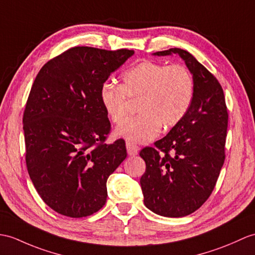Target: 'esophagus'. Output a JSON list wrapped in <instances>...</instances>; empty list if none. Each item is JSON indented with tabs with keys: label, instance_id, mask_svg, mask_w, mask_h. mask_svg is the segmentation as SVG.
<instances>
[{
	"label": "esophagus",
	"instance_id": "obj_1",
	"mask_svg": "<svg viewBox=\"0 0 255 255\" xmlns=\"http://www.w3.org/2000/svg\"><path fill=\"white\" fill-rule=\"evenodd\" d=\"M126 147H127L128 154L131 155V156L137 155L138 152H139V149H140V147L137 144H134V143H132V142H130V141H128L127 143H126Z\"/></svg>",
	"mask_w": 255,
	"mask_h": 255
}]
</instances>
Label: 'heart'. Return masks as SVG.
Returning a JSON list of instances; mask_svg holds the SVG:
<instances>
[{
  "instance_id": "obj_1",
  "label": "heart",
  "mask_w": 255,
  "mask_h": 255,
  "mask_svg": "<svg viewBox=\"0 0 255 255\" xmlns=\"http://www.w3.org/2000/svg\"><path fill=\"white\" fill-rule=\"evenodd\" d=\"M193 91V77L186 66L145 61L124 73L122 85L101 87L100 101L111 122L120 124L127 115V98L138 99L135 111L139 114L123 122L116 133L142 143L154 139L161 126L171 128L186 116Z\"/></svg>"
}]
</instances>
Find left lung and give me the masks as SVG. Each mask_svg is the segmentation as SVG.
I'll list each match as a JSON object with an SVG mask.
<instances>
[{"label": "left lung", "instance_id": "1", "mask_svg": "<svg viewBox=\"0 0 255 255\" xmlns=\"http://www.w3.org/2000/svg\"><path fill=\"white\" fill-rule=\"evenodd\" d=\"M178 54L193 76V99L188 113L154 147L140 156L145 173L140 185L144 204L166 217H182L197 211L210 198L225 162L228 112L216 77L190 53L169 49L154 55Z\"/></svg>", "mask_w": 255, "mask_h": 255}]
</instances>
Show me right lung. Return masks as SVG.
<instances>
[{
  "label": "right lung",
  "mask_w": 255,
  "mask_h": 255,
  "mask_svg": "<svg viewBox=\"0 0 255 255\" xmlns=\"http://www.w3.org/2000/svg\"><path fill=\"white\" fill-rule=\"evenodd\" d=\"M133 50L75 46L43 65L23 111L26 165L52 210L79 218L103 208L109 176L126 158L125 141L106 144L111 123L100 89Z\"/></svg>",
  "instance_id": "obj_1"
}]
</instances>
